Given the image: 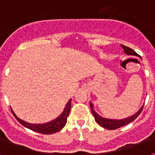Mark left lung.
<instances>
[{"label":"left lung","mask_w":155,"mask_h":155,"mask_svg":"<svg viewBox=\"0 0 155 155\" xmlns=\"http://www.w3.org/2000/svg\"><path fill=\"white\" fill-rule=\"evenodd\" d=\"M121 46L124 49V51L126 54L127 55H133V56H138V54L136 53L133 49H130L127 46H124L121 45ZM90 108L91 110H92V113H93V116L95 118V120L96 122L100 126H101L104 128H106V129L110 130H114L119 128V127H121L124 125H127L128 124H130L131 122H133V120H135L138 117V115L140 114V112L143 109V106H141L140 108V110H138L136 114H134L133 115L130 117H127V118H125V119H123V120H111V119H106V118H103L101 117V115H99L97 113L95 110H94V108H93V104L90 101Z\"/></svg>","instance_id":"obj_1"}]
</instances>
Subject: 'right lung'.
<instances>
[{
    "instance_id": "1",
    "label": "right lung",
    "mask_w": 155,
    "mask_h": 155,
    "mask_svg": "<svg viewBox=\"0 0 155 155\" xmlns=\"http://www.w3.org/2000/svg\"><path fill=\"white\" fill-rule=\"evenodd\" d=\"M71 99H70L68 101L62 114L55 120H52L49 123H46V124H30V123L26 122L24 120L19 119L13 110L12 112L18 121L24 127L39 133H42V134H53V133H55L57 132H59L60 130H62V127L66 124L67 117L69 115L70 110H71Z\"/></svg>"
}]
</instances>
